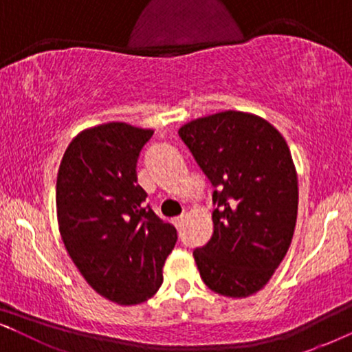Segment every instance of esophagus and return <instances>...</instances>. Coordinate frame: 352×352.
<instances>
[{"mask_svg":"<svg viewBox=\"0 0 352 352\" xmlns=\"http://www.w3.org/2000/svg\"><path fill=\"white\" fill-rule=\"evenodd\" d=\"M184 220H185V217L184 215H180V217H175V218H173V225H175V227H180V225L182 223H184Z\"/></svg>","mask_w":352,"mask_h":352,"instance_id":"obj_1","label":"esophagus"}]
</instances>
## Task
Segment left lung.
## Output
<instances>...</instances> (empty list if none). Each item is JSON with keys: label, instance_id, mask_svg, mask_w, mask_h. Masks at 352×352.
I'll use <instances>...</instances> for the list:
<instances>
[{"label": "left lung", "instance_id": "left-lung-1", "mask_svg": "<svg viewBox=\"0 0 352 352\" xmlns=\"http://www.w3.org/2000/svg\"><path fill=\"white\" fill-rule=\"evenodd\" d=\"M179 135L215 187L213 233L193 252L212 292L246 298L265 288L296 227L298 175L288 144L263 117L225 111Z\"/></svg>", "mask_w": 352, "mask_h": 352}]
</instances>
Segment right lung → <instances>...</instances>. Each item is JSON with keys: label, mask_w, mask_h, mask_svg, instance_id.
Listing matches in <instances>:
<instances>
[{"label": "right lung", "mask_w": 352, "mask_h": 352, "mask_svg": "<svg viewBox=\"0 0 352 352\" xmlns=\"http://www.w3.org/2000/svg\"><path fill=\"white\" fill-rule=\"evenodd\" d=\"M152 129L125 122L89 127L64 152L56 184L59 233L92 289L122 306L159 292L177 230L137 185V160Z\"/></svg>", "instance_id": "right-lung-1"}]
</instances>
